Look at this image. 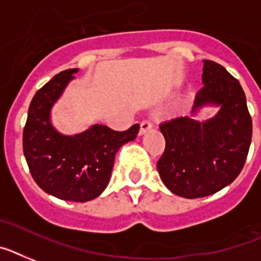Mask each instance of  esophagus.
Listing matches in <instances>:
<instances>
[{
	"mask_svg": "<svg viewBox=\"0 0 261 261\" xmlns=\"http://www.w3.org/2000/svg\"><path fill=\"white\" fill-rule=\"evenodd\" d=\"M152 128V123L150 120H142L141 122V128H139V134L143 135L145 133H147L149 130Z\"/></svg>",
	"mask_w": 261,
	"mask_h": 261,
	"instance_id": "34e87169",
	"label": "esophagus"
}]
</instances>
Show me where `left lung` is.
Listing matches in <instances>:
<instances>
[{
	"label": "left lung",
	"mask_w": 261,
	"mask_h": 261,
	"mask_svg": "<svg viewBox=\"0 0 261 261\" xmlns=\"http://www.w3.org/2000/svg\"><path fill=\"white\" fill-rule=\"evenodd\" d=\"M204 86L192 114L219 106L213 118L198 122L179 116L161 123L166 146L156 162L166 188L185 198L215 194L236 179L244 167L252 139V118L239 80L222 65L204 60Z\"/></svg>",
	"instance_id": "1"
}]
</instances>
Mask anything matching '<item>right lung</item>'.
Wrapping results in <instances>:
<instances>
[{
	"label": "right lung",
	"instance_id": "right-lung-1",
	"mask_svg": "<svg viewBox=\"0 0 261 261\" xmlns=\"http://www.w3.org/2000/svg\"><path fill=\"white\" fill-rule=\"evenodd\" d=\"M77 68L57 73L33 96L22 134L27 164L36 184L64 201L94 200L109 185L118 150L134 141L139 124L126 131L94 124L76 135H63L52 126L50 110Z\"/></svg>",
	"mask_w": 261,
	"mask_h": 261
}]
</instances>
